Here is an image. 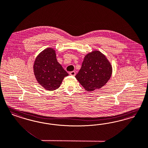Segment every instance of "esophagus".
Instances as JSON below:
<instances>
[{"label": "esophagus", "instance_id": "1", "mask_svg": "<svg viewBox=\"0 0 148 148\" xmlns=\"http://www.w3.org/2000/svg\"><path fill=\"white\" fill-rule=\"evenodd\" d=\"M69 74H70L71 75H72V76H75V74H76V73H75V71H71V72L69 73Z\"/></svg>", "mask_w": 148, "mask_h": 148}]
</instances>
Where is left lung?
Wrapping results in <instances>:
<instances>
[{
	"instance_id": "left-lung-1",
	"label": "left lung",
	"mask_w": 148,
	"mask_h": 148,
	"mask_svg": "<svg viewBox=\"0 0 148 148\" xmlns=\"http://www.w3.org/2000/svg\"><path fill=\"white\" fill-rule=\"evenodd\" d=\"M112 74V66L100 51H93L87 54L82 68L75 76L86 91H93L106 84Z\"/></svg>"
}]
</instances>
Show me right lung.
<instances>
[{
    "label": "right lung",
    "mask_w": 148,
    "mask_h": 148,
    "mask_svg": "<svg viewBox=\"0 0 148 148\" xmlns=\"http://www.w3.org/2000/svg\"><path fill=\"white\" fill-rule=\"evenodd\" d=\"M36 80L46 90L59 88L64 77L69 74L57 62L55 50L47 48L36 57L33 66Z\"/></svg>",
    "instance_id": "obj_1"
}]
</instances>
